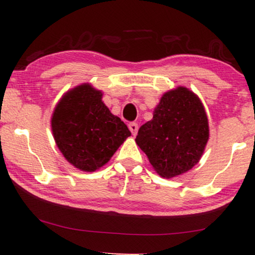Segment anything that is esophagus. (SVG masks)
Listing matches in <instances>:
<instances>
[{
	"label": "esophagus",
	"mask_w": 255,
	"mask_h": 255,
	"mask_svg": "<svg viewBox=\"0 0 255 255\" xmlns=\"http://www.w3.org/2000/svg\"><path fill=\"white\" fill-rule=\"evenodd\" d=\"M128 128H130L132 134L135 135V134H137V132H138V124L134 123V122H132V123L128 124Z\"/></svg>",
	"instance_id": "1"
}]
</instances>
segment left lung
<instances>
[{
    "label": "left lung",
    "mask_w": 255,
    "mask_h": 255,
    "mask_svg": "<svg viewBox=\"0 0 255 255\" xmlns=\"http://www.w3.org/2000/svg\"><path fill=\"white\" fill-rule=\"evenodd\" d=\"M208 139V117L201 100L186 87H177L163 94L153 120L139 128L135 142L155 172L172 179L200 161Z\"/></svg>",
    "instance_id": "8db88e82"
}]
</instances>
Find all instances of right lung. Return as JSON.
Segmentation results:
<instances>
[{
    "label": "right lung",
    "instance_id": "1",
    "mask_svg": "<svg viewBox=\"0 0 255 255\" xmlns=\"http://www.w3.org/2000/svg\"><path fill=\"white\" fill-rule=\"evenodd\" d=\"M102 92L83 83L68 90L55 107L51 127L54 140L69 163L83 172L106 165L131 132L110 113Z\"/></svg>",
    "mask_w": 255,
    "mask_h": 255
}]
</instances>
